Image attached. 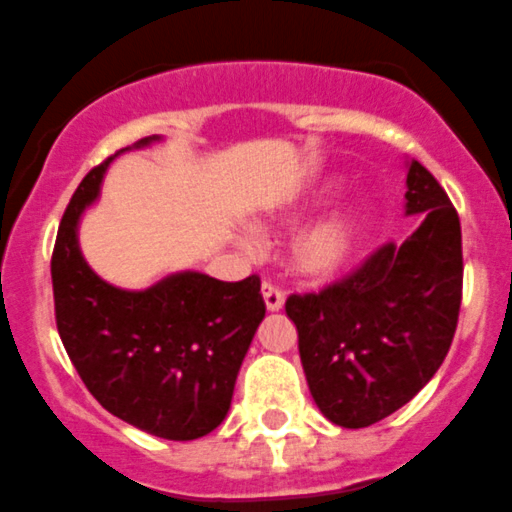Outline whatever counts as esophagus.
I'll return each instance as SVG.
<instances>
[{"label":"esophagus","mask_w":512,"mask_h":512,"mask_svg":"<svg viewBox=\"0 0 512 512\" xmlns=\"http://www.w3.org/2000/svg\"><path fill=\"white\" fill-rule=\"evenodd\" d=\"M262 298H265L267 310H280L285 303L283 288H278V285L270 283V280H265V283H262Z\"/></svg>","instance_id":"34e87169"}]
</instances>
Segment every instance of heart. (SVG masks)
<instances>
[{
    "mask_svg": "<svg viewBox=\"0 0 512 512\" xmlns=\"http://www.w3.org/2000/svg\"><path fill=\"white\" fill-rule=\"evenodd\" d=\"M366 234V209L353 207L305 232L293 247V267L305 278H328L351 262Z\"/></svg>",
    "mask_w": 512,
    "mask_h": 512,
    "instance_id": "1",
    "label": "heart"
}]
</instances>
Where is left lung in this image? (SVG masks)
<instances>
[{"label":"left lung","instance_id":"1","mask_svg":"<svg viewBox=\"0 0 512 512\" xmlns=\"http://www.w3.org/2000/svg\"><path fill=\"white\" fill-rule=\"evenodd\" d=\"M404 197L407 214L422 219L407 240L386 242L346 278L285 303L310 394L338 427H369L412 401L455 338L460 217L419 161L409 164Z\"/></svg>","mask_w":512,"mask_h":512}]
</instances>
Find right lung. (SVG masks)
<instances>
[{
    "label": "right lung",
    "mask_w": 512,
    "mask_h": 512,
    "mask_svg": "<svg viewBox=\"0 0 512 512\" xmlns=\"http://www.w3.org/2000/svg\"><path fill=\"white\" fill-rule=\"evenodd\" d=\"M151 141L141 138L136 148ZM111 159L80 181L57 229L50 262L57 333L113 417L156 437L199 439L227 417L242 358L265 318L260 278L224 283L176 272L146 290L100 280L80 255L78 222L98 199Z\"/></svg>",
    "instance_id": "right-lung-1"
}]
</instances>
